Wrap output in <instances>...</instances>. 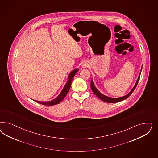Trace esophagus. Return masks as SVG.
Returning a JSON list of instances; mask_svg holds the SVG:
<instances>
[{"label": "esophagus", "mask_w": 158, "mask_h": 158, "mask_svg": "<svg viewBox=\"0 0 158 158\" xmlns=\"http://www.w3.org/2000/svg\"><path fill=\"white\" fill-rule=\"evenodd\" d=\"M88 64L87 63V62L84 61V62H83L82 63L81 66L82 68H85V67H87L88 66Z\"/></svg>", "instance_id": "1"}]
</instances>
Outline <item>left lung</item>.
<instances>
[{
	"mask_svg": "<svg viewBox=\"0 0 158 158\" xmlns=\"http://www.w3.org/2000/svg\"><path fill=\"white\" fill-rule=\"evenodd\" d=\"M142 68L143 67H141V71H140L139 75V76L138 77L137 80L136 81V83H135L134 87H133V88L131 89V91L130 92L126 95H125V96L114 98H110V97H107L106 95H104L103 94H102V93H101L97 89V88L94 85V84L93 82L92 79L91 81V88L92 91L97 95V97H98L100 99H101L102 101H103V102H107V103H117V102L122 101L123 100H125L126 99H127V98L130 96V95L132 94V92L134 91V89H135V88L137 87L138 82L139 80V77H140V75H141V70H142Z\"/></svg>",
	"mask_w": 158,
	"mask_h": 158,
	"instance_id": "left-lung-1",
	"label": "left lung"
}]
</instances>
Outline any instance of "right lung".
Listing matches in <instances>:
<instances>
[{"label": "right lung", "instance_id": "obj_1", "mask_svg": "<svg viewBox=\"0 0 158 158\" xmlns=\"http://www.w3.org/2000/svg\"><path fill=\"white\" fill-rule=\"evenodd\" d=\"M78 69H76L70 73V74H69V76H68V80H67L66 84H65V85L63 88V89H62L60 94L56 97L55 99L50 101H46V102H42V101L41 102V101H35V100H34V101L38 103H40V104L44 105H47V106H52V105H55L59 104V103H60L61 101L63 100L64 97L66 96L67 94L68 93V92L69 91L70 87H71V81L73 80V78L76 75V74L78 72Z\"/></svg>", "mask_w": 158, "mask_h": 158}]
</instances>
